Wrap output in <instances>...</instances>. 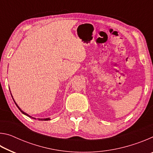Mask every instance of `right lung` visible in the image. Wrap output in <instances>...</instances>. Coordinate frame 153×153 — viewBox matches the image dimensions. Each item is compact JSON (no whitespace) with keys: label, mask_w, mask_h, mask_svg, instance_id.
Segmentation results:
<instances>
[{"label":"right lung","mask_w":153,"mask_h":153,"mask_svg":"<svg viewBox=\"0 0 153 153\" xmlns=\"http://www.w3.org/2000/svg\"><path fill=\"white\" fill-rule=\"evenodd\" d=\"M11 97H12V98H13V96L11 95ZM13 100H14V99H13ZM14 102H15V105H16V106H17V108H19V109L20 110V111H21V112H22L23 114H24V115H27V117H30V118H32V119H34V120H36V119L35 118V117H32V116H30V115H28V114H27L26 113H25V112H24V111H23L22 109H21V108L19 107V106H18L17 105V103L16 102H15V100H14ZM38 120H40V121H48V120H50V118H45V119H39V118H38Z\"/></svg>","instance_id":"obj_1"}]
</instances>
